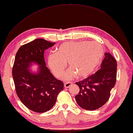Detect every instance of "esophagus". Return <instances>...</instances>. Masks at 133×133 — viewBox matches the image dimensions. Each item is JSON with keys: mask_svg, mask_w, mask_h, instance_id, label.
<instances>
[{"mask_svg": "<svg viewBox=\"0 0 133 133\" xmlns=\"http://www.w3.org/2000/svg\"><path fill=\"white\" fill-rule=\"evenodd\" d=\"M72 84H73V83H72V82H66V83H64V88H68L70 87V86L71 85H72Z\"/></svg>", "mask_w": 133, "mask_h": 133, "instance_id": "1", "label": "esophagus"}]
</instances>
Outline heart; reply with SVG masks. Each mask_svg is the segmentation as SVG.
Returning a JSON list of instances; mask_svg holds the SVG:
<instances>
[{"label":"heart","instance_id":"obj_1","mask_svg":"<svg viewBox=\"0 0 133 133\" xmlns=\"http://www.w3.org/2000/svg\"><path fill=\"white\" fill-rule=\"evenodd\" d=\"M104 56V48L97 42L69 41L61 44L57 53H50L47 62L56 77L63 75L68 62L71 69L65 74L64 79L70 80L77 75L79 78L91 75L102 62Z\"/></svg>","mask_w":133,"mask_h":133}]
</instances>
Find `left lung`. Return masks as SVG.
Instances as JSON below:
<instances>
[{"mask_svg":"<svg viewBox=\"0 0 133 133\" xmlns=\"http://www.w3.org/2000/svg\"><path fill=\"white\" fill-rule=\"evenodd\" d=\"M101 68L95 74L76 82L80 90L75 100L80 107L86 110L101 108L109 99L117 77V61L109 52L105 54Z\"/></svg>","mask_w":133,"mask_h":133,"instance_id":"1","label":"left lung"}]
</instances>
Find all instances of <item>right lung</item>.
<instances>
[{
  "label": "right lung",
  "mask_w": 133,
  "mask_h": 133,
  "mask_svg": "<svg viewBox=\"0 0 133 133\" xmlns=\"http://www.w3.org/2000/svg\"><path fill=\"white\" fill-rule=\"evenodd\" d=\"M55 43L38 38L21 46L16 54L12 69L16 94L25 107L35 112H46L54 106L63 89V82L56 79L44 60L45 50ZM34 64L37 72L30 69Z\"/></svg>",
  "instance_id": "right-lung-1"
}]
</instances>
